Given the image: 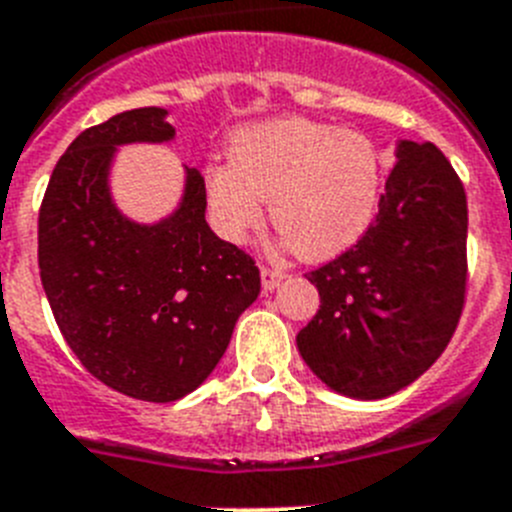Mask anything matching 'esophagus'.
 Here are the masks:
<instances>
[{"mask_svg": "<svg viewBox=\"0 0 512 512\" xmlns=\"http://www.w3.org/2000/svg\"><path fill=\"white\" fill-rule=\"evenodd\" d=\"M284 279H287V274H282V271L269 269V266H261V287H264V292H274V289H277Z\"/></svg>", "mask_w": 512, "mask_h": 512, "instance_id": "34e87169", "label": "esophagus"}]
</instances>
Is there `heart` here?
<instances>
[{
  "instance_id": "heart-1",
  "label": "heart",
  "mask_w": 512,
  "mask_h": 512,
  "mask_svg": "<svg viewBox=\"0 0 512 512\" xmlns=\"http://www.w3.org/2000/svg\"><path fill=\"white\" fill-rule=\"evenodd\" d=\"M228 164H210L202 189L223 238L246 241L264 220L282 230L279 246L310 261L348 251L369 230L382 197V153L356 130L277 117L238 130Z\"/></svg>"
}]
</instances>
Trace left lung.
<instances>
[{
	"label": "left lung",
	"instance_id": "obj_1",
	"mask_svg": "<svg viewBox=\"0 0 512 512\" xmlns=\"http://www.w3.org/2000/svg\"><path fill=\"white\" fill-rule=\"evenodd\" d=\"M377 220L310 271L320 310L297 333L312 374L338 395L382 400L443 354L467 292V194L433 143H397Z\"/></svg>",
	"mask_w": 512,
	"mask_h": 512
}]
</instances>
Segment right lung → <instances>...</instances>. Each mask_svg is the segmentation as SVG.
I'll return each mask as SVG.
<instances>
[{"mask_svg": "<svg viewBox=\"0 0 512 512\" xmlns=\"http://www.w3.org/2000/svg\"><path fill=\"white\" fill-rule=\"evenodd\" d=\"M161 107L120 112L58 158L38 217V264L63 338L92 377L122 395L174 402L223 359L259 266L205 220L202 171L184 166L182 202L135 223L112 202L117 146L169 143Z\"/></svg>", "mask_w": 512, "mask_h": 512, "instance_id": "1", "label": "right lung"}]
</instances>
